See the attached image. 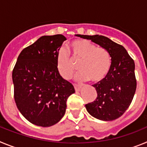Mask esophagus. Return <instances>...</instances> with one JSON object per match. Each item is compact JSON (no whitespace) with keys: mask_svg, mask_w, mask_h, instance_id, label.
I'll use <instances>...</instances> for the list:
<instances>
[{"mask_svg":"<svg viewBox=\"0 0 147 147\" xmlns=\"http://www.w3.org/2000/svg\"><path fill=\"white\" fill-rule=\"evenodd\" d=\"M74 88H75V90H76V91H80L82 88V86L80 85H76V84H75Z\"/></svg>","mask_w":147,"mask_h":147,"instance_id":"34e87169","label":"esophagus"}]
</instances>
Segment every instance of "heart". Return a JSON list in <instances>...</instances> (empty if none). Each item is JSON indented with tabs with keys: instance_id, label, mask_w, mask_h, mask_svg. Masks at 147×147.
Masks as SVG:
<instances>
[{
	"instance_id": "1",
	"label": "heart",
	"mask_w": 147,
	"mask_h": 147,
	"mask_svg": "<svg viewBox=\"0 0 147 147\" xmlns=\"http://www.w3.org/2000/svg\"><path fill=\"white\" fill-rule=\"evenodd\" d=\"M69 56L64 49L59 51L57 58V68L63 79L70 80L76 71L74 63H79L80 73L76 76L79 81L90 80L93 82L103 80L111 66L108 51L102 47H96L83 39L73 40L67 46Z\"/></svg>"
}]
</instances>
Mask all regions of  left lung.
Segmentation results:
<instances>
[{"mask_svg":"<svg viewBox=\"0 0 147 147\" xmlns=\"http://www.w3.org/2000/svg\"><path fill=\"white\" fill-rule=\"evenodd\" d=\"M108 51L111 66L107 76L93 86L97 92L96 99L85 105L87 111L96 119L113 121L124 113L129 107L136 90L135 62L122 45L102 35H82Z\"/></svg>","mask_w":147,"mask_h":147,"instance_id":"8db88e82","label":"left lung"}]
</instances>
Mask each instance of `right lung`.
Returning a JSON list of instances; mask_svg holds the SVG:
<instances>
[{
	"instance_id": "right-lung-1",
	"label": "right lung",
	"mask_w": 147,
	"mask_h": 147,
	"mask_svg": "<svg viewBox=\"0 0 147 147\" xmlns=\"http://www.w3.org/2000/svg\"><path fill=\"white\" fill-rule=\"evenodd\" d=\"M62 34L42 36L18 56L12 71L14 97L20 113L32 124L51 127L61 120L66 102L75 93L57 68Z\"/></svg>"
}]
</instances>
